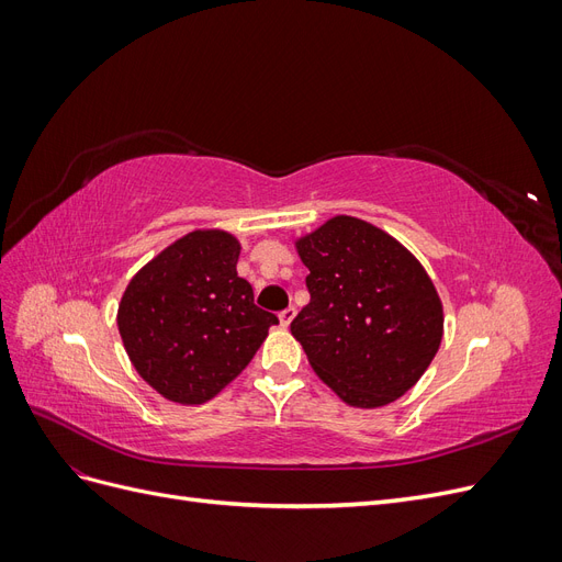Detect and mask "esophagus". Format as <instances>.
Masks as SVG:
<instances>
[{"label":"esophagus","instance_id":"1","mask_svg":"<svg viewBox=\"0 0 562 562\" xmlns=\"http://www.w3.org/2000/svg\"><path fill=\"white\" fill-rule=\"evenodd\" d=\"M295 307H288V310H283L281 314H279V321H281V326L283 328H288V326H291V323H293V318H295Z\"/></svg>","mask_w":562,"mask_h":562}]
</instances>
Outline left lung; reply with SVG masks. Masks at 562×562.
Segmentation results:
<instances>
[{
    "label": "left lung",
    "instance_id": "1",
    "mask_svg": "<svg viewBox=\"0 0 562 562\" xmlns=\"http://www.w3.org/2000/svg\"><path fill=\"white\" fill-rule=\"evenodd\" d=\"M295 248L312 300L291 333L316 375L353 407L401 398L443 339V304L419 260L351 215L330 217Z\"/></svg>",
    "mask_w": 562,
    "mask_h": 562
}]
</instances>
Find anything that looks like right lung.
<instances>
[{"instance_id":"1","label":"right lung","mask_w":562,"mask_h":562,"mask_svg":"<svg viewBox=\"0 0 562 562\" xmlns=\"http://www.w3.org/2000/svg\"><path fill=\"white\" fill-rule=\"evenodd\" d=\"M239 252L229 232L196 229L164 248L126 285L119 335L133 368L164 398L211 401L241 375L279 323L236 274Z\"/></svg>"}]
</instances>
